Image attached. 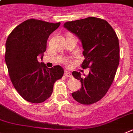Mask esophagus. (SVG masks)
<instances>
[{
    "instance_id": "esophagus-1",
    "label": "esophagus",
    "mask_w": 133,
    "mask_h": 133,
    "mask_svg": "<svg viewBox=\"0 0 133 133\" xmlns=\"http://www.w3.org/2000/svg\"><path fill=\"white\" fill-rule=\"evenodd\" d=\"M64 75L66 77H68V78H71L72 77V75H71V72H70L69 71H67V70H65V72H64Z\"/></svg>"
}]
</instances>
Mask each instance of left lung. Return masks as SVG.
<instances>
[{"mask_svg":"<svg viewBox=\"0 0 133 133\" xmlns=\"http://www.w3.org/2000/svg\"><path fill=\"white\" fill-rule=\"evenodd\" d=\"M63 26L81 40L85 57L81 67L90 68L85 77L72 72L82 88L71 95L82 104L95 103L104 96L115 79L120 59L117 35L107 21L96 17L68 21Z\"/></svg>","mask_w":133,"mask_h":133,"instance_id":"8db88e82","label":"left lung"}]
</instances>
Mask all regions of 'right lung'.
I'll return each instance as SVG.
<instances>
[{
  "label": "right lung",
  "mask_w": 133,
  "mask_h": 133,
  "mask_svg": "<svg viewBox=\"0 0 133 133\" xmlns=\"http://www.w3.org/2000/svg\"><path fill=\"white\" fill-rule=\"evenodd\" d=\"M60 25L28 19L16 26L6 41L5 62L13 86L26 101L41 103L51 96L54 83L62 78L60 65L48 68L42 59L47 41Z\"/></svg>",
  "instance_id": "add662e5"
}]
</instances>
